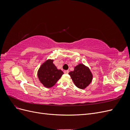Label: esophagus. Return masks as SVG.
<instances>
[{
	"label": "esophagus",
	"instance_id": "34e87169",
	"mask_svg": "<svg viewBox=\"0 0 130 130\" xmlns=\"http://www.w3.org/2000/svg\"><path fill=\"white\" fill-rule=\"evenodd\" d=\"M64 74H68L69 73V70H64Z\"/></svg>",
	"mask_w": 130,
	"mask_h": 130
}]
</instances>
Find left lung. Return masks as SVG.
Instances as JSON below:
<instances>
[{"label": "left lung", "mask_w": 130, "mask_h": 130, "mask_svg": "<svg viewBox=\"0 0 130 130\" xmlns=\"http://www.w3.org/2000/svg\"><path fill=\"white\" fill-rule=\"evenodd\" d=\"M76 87L85 89L92 82L93 75L90 70L82 64H79L74 68V71L69 73Z\"/></svg>", "instance_id": "obj_1"}]
</instances>
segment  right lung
Wrapping results in <instances>:
<instances>
[{
    "label": "right lung",
    "instance_id": "right-lung-1",
    "mask_svg": "<svg viewBox=\"0 0 130 130\" xmlns=\"http://www.w3.org/2000/svg\"><path fill=\"white\" fill-rule=\"evenodd\" d=\"M63 74L61 70L57 69L53 60L46 61L40 67L38 71V77L40 82L46 88L52 87Z\"/></svg>",
    "mask_w": 130,
    "mask_h": 130
}]
</instances>
